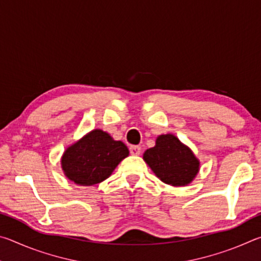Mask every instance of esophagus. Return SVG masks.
Listing matches in <instances>:
<instances>
[{
  "label": "esophagus",
  "instance_id": "34e87169",
  "mask_svg": "<svg viewBox=\"0 0 261 261\" xmlns=\"http://www.w3.org/2000/svg\"><path fill=\"white\" fill-rule=\"evenodd\" d=\"M141 152V149L139 146H130V153L132 155H139Z\"/></svg>",
  "mask_w": 261,
  "mask_h": 261
}]
</instances>
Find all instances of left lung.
Masks as SVG:
<instances>
[{
	"label": "left lung",
	"mask_w": 261,
	"mask_h": 261,
	"mask_svg": "<svg viewBox=\"0 0 261 261\" xmlns=\"http://www.w3.org/2000/svg\"><path fill=\"white\" fill-rule=\"evenodd\" d=\"M144 160L163 183L173 187L190 184L199 171V160L174 135H161L155 146L144 153Z\"/></svg>",
	"instance_id": "left-lung-1"
}]
</instances>
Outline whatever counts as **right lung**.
<instances>
[{
	"label": "right lung",
	"mask_w": 261,
	"mask_h": 261,
	"mask_svg": "<svg viewBox=\"0 0 261 261\" xmlns=\"http://www.w3.org/2000/svg\"><path fill=\"white\" fill-rule=\"evenodd\" d=\"M129 149L107 132L92 130L69 146L61 159L64 175L78 185L90 187L108 178Z\"/></svg>",
	"instance_id": "right-lung-1"
}]
</instances>
